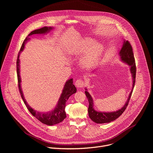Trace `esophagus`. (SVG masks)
<instances>
[{
	"label": "esophagus",
	"mask_w": 153,
	"mask_h": 153,
	"mask_svg": "<svg viewBox=\"0 0 153 153\" xmlns=\"http://www.w3.org/2000/svg\"><path fill=\"white\" fill-rule=\"evenodd\" d=\"M84 85H85V82L82 79H78L75 82V85L79 88H83V86H84Z\"/></svg>",
	"instance_id": "1"
}]
</instances>
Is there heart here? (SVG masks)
<instances>
[{
	"label": "heart",
	"mask_w": 153,
	"mask_h": 153,
	"mask_svg": "<svg viewBox=\"0 0 153 153\" xmlns=\"http://www.w3.org/2000/svg\"><path fill=\"white\" fill-rule=\"evenodd\" d=\"M103 51V47L99 43H96L92 39L86 38L80 40L77 45L71 50L72 53L79 54L85 52L80 60L84 67H91L99 60Z\"/></svg>",
	"instance_id": "1"
}]
</instances>
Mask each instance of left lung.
Here are the masks:
<instances>
[{
	"label": "left lung",
	"mask_w": 153,
	"mask_h": 153,
	"mask_svg": "<svg viewBox=\"0 0 153 153\" xmlns=\"http://www.w3.org/2000/svg\"><path fill=\"white\" fill-rule=\"evenodd\" d=\"M119 55L120 56L121 60L125 63H127L129 66H130V72L131 73L133 77V87L131 93H129V97L126 102L125 105L120 110L114 111V112H100L96 111L93 108V100L90 93L87 91L86 88H85V94L89 102V107L88 109V115L90 118L94 122L97 123H110L116 119H117L125 111L129 99L131 97L133 90L134 88V86L135 84L136 80V67L135 59L134 57V54L133 51V48L131 45L130 43L128 41H123L122 47L119 52Z\"/></svg>",
	"instance_id": "1"
}]
</instances>
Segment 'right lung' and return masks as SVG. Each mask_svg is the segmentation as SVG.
I'll list each match as a JSON object with an SVG mask.
<instances>
[{
  "label": "right lung",
  "instance_id": "right-lung-1",
  "mask_svg": "<svg viewBox=\"0 0 153 153\" xmlns=\"http://www.w3.org/2000/svg\"><path fill=\"white\" fill-rule=\"evenodd\" d=\"M53 28V27H45L36 30L31 32L28 36L25 38L24 40L22 45L20 48V50L19 51L17 59V79H18V86L19 90L20 93V96L22 98L24 103L25 104L27 108L29 111L31 113V114L35 117L37 119H38L40 122L42 123H44L47 125H54L56 124H57L61 122H62L65 118H66V113H65V106H66V102L68 98L71 96L72 94H74L77 90L76 86L73 85V79H70L68 80H67L65 83L63 89L62 93V94L60 97V99L58 101V103L56 106V108L53 110L49 111L48 113H42L39 111H37L36 110H34L26 102V100L24 98V96L23 95L22 91L21 86H20V82L21 79L20 77V60H19V56L20 53L22 51L25 47V43L30 40L29 37L30 36H32L33 34H47L49 31H50Z\"/></svg>",
  "mask_w": 153,
  "mask_h": 153
}]
</instances>
